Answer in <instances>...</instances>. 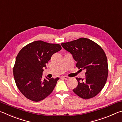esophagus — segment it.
<instances>
[{"label": "esophagus", "mask_w": 122, "mask_h": 122, "mask_svg": "<svg viewBox=\"0 0 122 122\" xmlns=\"http://www.w3.org/2000/svg\"><path fill=\"white\" fill-rule=\"evenodd\" d=\"M62 77L63 78H64V79L65 80H68L69 79V77H68V76H62Z\"/></svg>", "instance_id": "1"}]
</instances>
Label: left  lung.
Here are the masks:
<instances>
[{"mask_svg": "<svg viewBox=\"0 0 122 122\" xmlns=\"http://www.w3.org/2000/svg\"><path fill=\"white\" fill-rule=\"evenodd\" d=\"M61 46L73 55L76 67L86 71L85 79L76 78L78 85L73 91L82 98L94 97L102 90L108 77V61L104 51L96 43L84 38L62 43Z\"/></svg>", "mask_w": 122, "mask_h": 122, "instance_id": "1", "label": "left lung"}]
</instances>
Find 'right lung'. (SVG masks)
<instances>
[{
  "mask_svg": "<svg viewBox=\"0 0 122 122\" xmlns=\"http://www.w3.org/2000/svg\"><path fill=\"white\" fill-rule=\"evenodd\" d=\"M61 49L59 44L40 40L26 45L18 53L13 75L18 88L27 98L39 102L53 92L59 78L46 76L43 80V71L53 54Z\"/></svg>",
  "mask_w": 122,
  "mask_h": 122,
  "instance_id": "1",
  "label": "right lung"
}]
</instances>
